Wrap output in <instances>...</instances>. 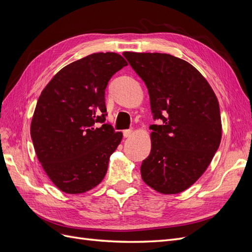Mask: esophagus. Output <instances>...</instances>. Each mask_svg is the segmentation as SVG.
I'll use <instances>...</instances> for the list:
<instances>
[{
    "label": "esophagus",
    "mask_w": 252,
    "mask_h": 252,
    "mask_svg": "<svg viewBox=\"0 0 252 252\" xmlns=\"http://www.w3.org/2000/svg\"><path fill=\"white\" fill-rule=\"evenodd\" d=\"M123 134H124V138H130V136L133 135V130H132V129H128V130H124Z\"/></svg>",
    "instance_id": "esophagus-1"
}]
</instances>
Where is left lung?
<instances>
[{"label": "left lung", "mask_w": 252, "mask_h": 252, "mask_svg": "<svg viewBox=\"0 0 252 252\" xmlns=\"http://www.w3.org/2000/svg\"><path fill=\"white\" fill-rule=\"evenodd\" d=\"M124 57L146 84L154 119L151 150L141 166L143 181L163 194H177L208 168L222 139L218 97L201 72L168 53Z\"/></svg>", "instance_id": "obj_1"}]
</instances>
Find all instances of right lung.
<instances>
[{"label": "right lung", "mask_w": 252, "mask_h": 252, "mask_svg": "<svg viewBox=\"0 0 252 252\" xmlns=\"http://www.w3.org/2000/svg\"><path fill=\"white\" fill-rule=\"evenodd\" d=\"M116 52H97L62 68L37 100L30 134L37 159L61 191H89L104 179L123 133L104 123L105 89L127 66Z\"/></svg>", "instance_id": "right-lung-1"}]
</instances>
